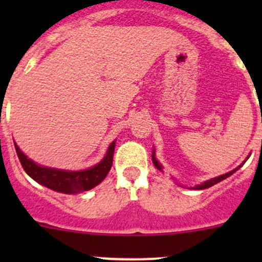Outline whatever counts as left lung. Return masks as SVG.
<instances>
[{"label":"left lung","mask_w":262,"mask_h":262,"mask_svg":"<svg viewBox=\"0 0 262 262\" xmlns=\"http://www.w3.org/2000/svg\"><path fill=\"white\" fill-rule=\"evenodd\" d=\"M247 158H248V157H247ZM247 158H246V160H247ZM246 160H245V162H246ZM152 161H153V163H155V166H156V167H157L158 170H160V171H162V166L160 165V162H158V161L156 160V157H155V149H153V153H152ZM245 162H244V163H245ZM244 163H242V165H244ZM242 165H239L238 167H237V168H234V170H232V171H229V172L224 173V175H221V176H218V178L210 179V180H208V181H204V182H203V184H200V185H196V186H194V187H192V189H195V190H203V189H208V187H210V186H213V185L218 184V182L223 181L224 179L229 178V176H231L232 173H234V172H236V171L238 170V168L241 167Z\"/></svg>","instance_id":"obj_1"}]
</instances>
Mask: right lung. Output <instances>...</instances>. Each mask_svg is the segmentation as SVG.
I'll return each instance as SVG.
<instances>
[{
    "label": "right lung",
    "instance_id": "1",
    "mask_svg": "<svg viewBox=\"0 0 262 262\" xmlns=\"http://www.w3.org/2000/svg\"><path fill=\"white\" fill-rule=\"evenodd\" d=\"M15 149L24 170L33 180L54 191L63 192V194H77V192L91 190L106 178L113 166L115 141L109 146V149L101 162L94 167L82 171L57 170V168L39 166L26 157L16 143H15Z\"/></svg>",
    "mask_w": 262,
    "mask_h": 262
}]
</instances>
